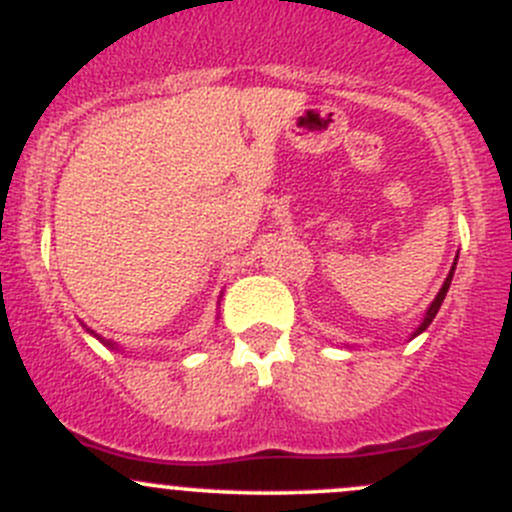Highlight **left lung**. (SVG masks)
I'll return each instance as SVG.
<instances>
[{"mask_svg":"<svg viewBox=\"0 0 512 512\" xmlns=\"http://www.w3.org/2000/svg\"><path fill=\"white\" fill-rule=\"evenodd\" d=\"M456 265H458V255H456V260H453V267H451V272H448V277H446V280H443L441 289H438L436 299H433V302L428 304V309H426V314H423L421 324H418V327L414 329V332H411V339L418 337V334H421V332H426V329H428V324H431L433 319H436L438 309H441L443 299H446V292H448V287H451V280H453V272H456Z\"/></svg>","mask_w":512,"mask_h":512,"instance_id":"8db88e82","label":"left lung"}]
</instances>
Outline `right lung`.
I'll return each mask as SVG.
<instances>
[{
    "label": "right lung",
    "instance_id": "add662e5",
    "mask_svg": "<svg viewBox=\"0 0 512 512\" xmlns=\"http://www.w3.org/2000/svg\"><path fill=\"white\" fill-rule=\"evenodd\" d=\"M84 329H86V332L91 334V337H96L98 342L103 344V347H108V349H118V344H116V342H111V339H103V337H98V334L94 332V329H89V327H86V324H84Z\"/></svg>",
    "mask_w": 512,
    "mask_h": 512
}]
</instances>
